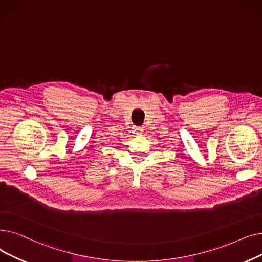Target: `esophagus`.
I'll list each match as a JSON object with an SVG mask.
<instances>
[{"label": "esophagus", "mask_w": 262, "mask_h": 262, "mask_svg": "<svg viewBox=\"0 0 262 262\" xmlns=\"http://www.w3.org/2000/svg\"><path fill=\"white\" fill-rule=\"evenodd\" d=\"M134 131H135V133H136V134L140 135V134H142V133H143V131H144V130H143V128L141 127V128H135V129H134Z\"/></svg>", "instance_id": "1"}]
</instances>
